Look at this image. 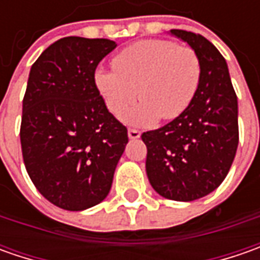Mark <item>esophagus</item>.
<instances>
[{
    "label": "esophagus",
    "mask_w": 260,
    "mask_h": 260,
    "mask_svg": "<svg viewBox=\"0 0 260 260\" xmlns=\"http://www.w3.org/2000/svg\"><path fill=\"white\" fill-rule=\"evenodd\" d=\"M127 135H128V137H130V139L136 140V139H139V137H140V132H139V130H136V128H128Z\"/></svg>",
    "instance_id": "1"
}]
</instances>
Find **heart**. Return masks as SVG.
I'll list each match as a JSON object with an SVG mask.
<instances>
[{
	"instance_id": "1",
	"label": "heart",
	"mask_w": 260,
	"mask_h": 260,
	"mask_svg": "<svg viewBox=\"0 0 260 260\" xmlns=\"http://www.w3.org/2000/svg\"><path fill=\"white\" fill-rule=\"evenodd\" d=\"M114 69L98 68L94 82L107 108L120 115L136 96L139 104L123 114L130 125L174 120L194 101L201 82V62L192 47L166 39H146L127 46L113 59Z\"/></svg>"
}]
</instances>
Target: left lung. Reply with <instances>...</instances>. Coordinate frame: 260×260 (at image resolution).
I'll use <instances>...</instances> for the list:
<instances>
[{
  "mask_svg": "<svg viewBox=\"0 0 260 260\" xmlns=\"http://www.w3.org/2000/svg\"><path fill=\"white\" fill-rule=\"evenodd\" d=\"M201 62L194 101L179 117L142 135L146 174L156 192L174 201H194L213 192L230 171L239 145L237 96L225 59L201 35L171 30Z\"/></svg>",
  "mask_w": 260,
  "mask_h": 260,
  "instance_id": "left-lung-1",
  "label": "left lung"
}]
</instances>
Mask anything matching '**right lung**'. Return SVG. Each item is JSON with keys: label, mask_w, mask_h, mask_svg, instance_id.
<instances>
[{"label": "right lung", "mask_w": 260, "mask_h": 260, "mask_svg": "<svg viewBox=\"0 0 260 260\" xmlns=\"http://www.w3.org/2000/svg\"><path fill=\"white\" fill-rule=\"evenodd\" d=\"M117 45L63 37L28 75L20 128L27 174L47 201L69 211L100 204L128 143L127 128L107 110L94 82L98 63Z\"/></svg>", "instance_id": "add662e5"}]
</instances>
